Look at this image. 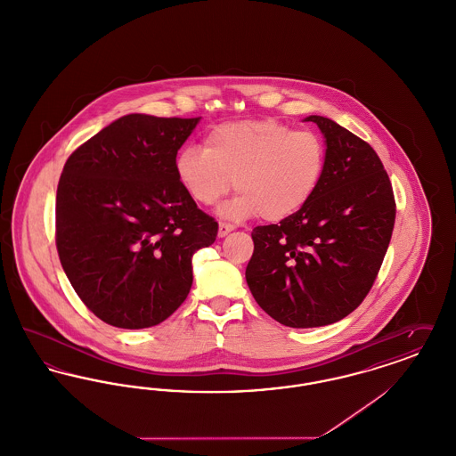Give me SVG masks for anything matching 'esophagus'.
Wrapping results in <instances>:
<instances>
[{
	"label": "esophagus",
	"mask_w": 456,
	"mask_h": 456,
	"mask_svg": "<svg viewBox=\"0 0 456 456\" xmlns=\"http://www.w3.org/2000/svg\"><path fill=\"white\" fill-rule=\"evenodd\" d=\"M234 231V225L232 224H227V222H220L218 224V238H225L229 232Z\"/></svg>",
	"instance_id": "esophagus-1"
}]
</instances>
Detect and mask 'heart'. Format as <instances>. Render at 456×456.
<instances>
[{"mask_svg": "<svg viewBox=\"0 0 456 456\" xmlns=\"http://www.w3.org/2000/svg\"><path fill=\"white\" fill-rule=\"evenodd\" d=\"M325 166V142L316 131L294 130L266 118L218 125L208 131L205 151L186 147L179 152L175 174L203 207L216 205L236 186V198L220 208L224 217L260 214L263 220L281 222L309 203Z\"/></svg>", "mask_w": 456, "mask_h": 456, "instance_id": "heart-1", "label": "heart"}]
</instances>
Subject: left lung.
I'll return each mask as SVG.
<instances>
[{
  "label": "left lung",
  "instance_id": "8db88e82",
  "mask_svg": "<svg viewBox=\"0 0 456 456\" xmlns=\"http://www.w3.org/2000/svg\"><path fill=\"white\" fill-rule=\"evenodd\" d=\"M326 166L309 203L253 229L246 282L261 309L290 328L331 325L368 296L390 244L396 205L368 142L323 116Z\"/></svg>",
  "mask_w": 456,
  "mask_h": 456
}]
</instances>
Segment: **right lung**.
Masks as SVG:
<instances>
[{
    "label": "right lung",
    "mask_w": 456,
    "mask_h": 456,
    "mask_svg": "<svg viewBox=\"0 0 456 456\" xmlns=\"http://www.w3.org/2000/svg\"><path fill=\"white\" fill-rule=\"evenodd\" d=\"M200 118L128 114L66 160L56 193V248L66 277L108 325L149 328L184 303L191 260L218 224L196 207L175 155Z\"/></svg>",
    "instance_id": "add662e5"
}]
</instances>
